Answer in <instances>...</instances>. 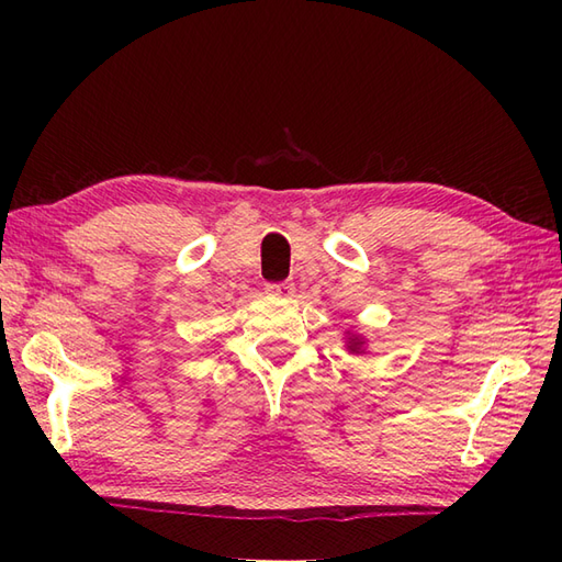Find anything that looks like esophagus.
I'll return each mask as SVG.
<instances>
[{
    "label": "esophagus",
    "mask_w": 562,
    "mask_h": 562,
    "mask_svg": "<svg viewBox=\"0 0 562 562\" xmlns=\"http://www.w3.org/2000/svg\"><path fill=\"white\" fill-rule=\"evenodd\" d=\"M266 292H268L270 296H292V294H294V284H292L290 280H284V282H270V284H266Z\"/></svg>",
    "instance_id": "1"
}]
</instances>
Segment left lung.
Wrapping results in <instances>:
<instances>
[{
  "label": "left lung",
  "mask_w": 562,
  "mask_h": 562,
  "mask_svg": "<svg viewBox=\"0 0 562 562\" xmlns=\"http://www.w3.org/2000/svg\"><path fill=\"white\" fill-rule=\"evenodd\" d=\"M360 345H362L360 340L352 338V340H350V350H352V352H357V350H360Z\"/></svg>",
  "instance_id": "1"
}]
</instances>
